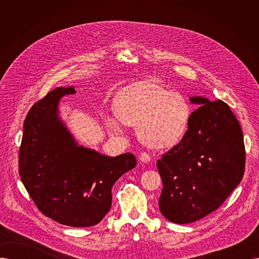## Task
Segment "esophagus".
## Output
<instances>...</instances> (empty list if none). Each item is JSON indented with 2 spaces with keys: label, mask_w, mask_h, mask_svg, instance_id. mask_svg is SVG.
Here are the masks:
<instances>
[{
  "label": "esophagus",
  "mask_w": 259,
  "mask_h": 259,
  "mask_svg": "<svg viewBox=\"0 0 259 259\" xmlns=\"http://www.w3.org/2000/svg\"><path fill=\"white\" fill-rule=\"evenodd\" d=\"M140 160H141L142 162H144V164H148V162L151 161V156L149 155L148 153H146V152H143V153H141V155H140Z\"/></svg>",
  "instance_id": "1"
}]
</instances>
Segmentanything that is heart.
Masks as SVG:
<instances>
[{"label":"heart","mask_w":259,"mask_h":259,"mask_svg":"<svg viewBox=\"0 0 259 259\" xmlns=\"http://www.w3.org/2000/svg\"><path fill=\"white\" fill-rule=\"evenodd\" d=\"M116 116L107 115L106 124L119 134L124 124L137 126L141 141L156 149L171 147L186 131L190 107L178 92L155 83H143L122 91L115 101Z\"/></svg>","instance_id":"1"}]
</instances>
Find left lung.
<instances>
[{
    "mask_svg": "<svg viewBox=\"0 0 259 259\" xmlns=\"http://www.w3.org/2000/svg\"><path fill=\"white\" fill-rule=\"evenodd\" d=\"M189 101L198 108L189 117L186 134L157 160L159 210L181 225L219 209L242 180L246 159L242 131L229 106L202 97Z\"/></svg>",
    "mask_w": 259,
    "mask_h": 259,
    "instance_id": "obj_1",
    "label": "left lung"
}]
</instances>
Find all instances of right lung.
<instances>
[{
  "label": "right lung",
  "mask_w": 259,
  "mask_h": 259,
  "mask_svg": "<svg viewBox=\"0 0 259 259\" xmlns=\"http://www.w3.org/2000/svg\"><path fill=\"white\" fill-rule=\"evenodd\" d=\"M74 87H58L35 103L24 121L19 172L44 215L75 228L99 224L112 203L111 189L137 166L132 153L115 157L79 145L60 112Z\"/></svg>",
  "instance_id": "1"
}]
</instances>
